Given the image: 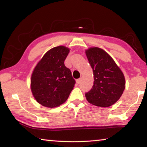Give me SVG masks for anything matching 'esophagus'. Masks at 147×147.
Segmentation results:
<instances>
[{"mask_svg": "<svg viewBox=\"0 0 147 147\" xmlns=\"http://www.w3.org/2000/svg\"><path fill=\"white\" fill-rule=\"evenodd\" d=\"M76 82V83H77V84H79L81 82V79H77Z\"/></svg>", "mask_w": 147, "mask_h": 147, "instance_id": "esophagus-1", "label": "esophagus"}]
</instances>
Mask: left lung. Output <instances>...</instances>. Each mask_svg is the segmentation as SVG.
<instances>
[{
    "label": "left lung",
    "mask_w": 147,
    "mask_h": 147,
    "mask_svg": "<svg viewBox=\"0 0 147 147\" xmlns=\"http://www.w3.org/2000/svg\"><path fill=\"white\" fill-rule=\"evenodd\" d=\"M86 54L93 69L94 80L93 88L85 94L87 100L102 108L112 106L125 89L123 73L103 49L91 47L86 50Z\"/></svg>",
    "instance_id": "left-lung-1"
}]
</instances>
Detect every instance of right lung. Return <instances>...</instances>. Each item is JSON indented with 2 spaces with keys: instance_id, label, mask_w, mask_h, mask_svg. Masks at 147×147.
<instances>
[{
  "instance_id": "add662e5",
  "label": "right lung",
  "mask_w": 147,
  "mask_h": 147,
  "mask_svg": "<svg viewBox=\"0 0 147 147\" xmlns=\"http://www.w3.org/2000/svg\"><path fill=\"white\" fill-rule=\"evenodd\" d=\"M70 49L58 46L50 49L35 67L30 88L41 105L53 108L63 104L75 84L70 69L64 65Z\"/></svg>"
}]
</instances>
